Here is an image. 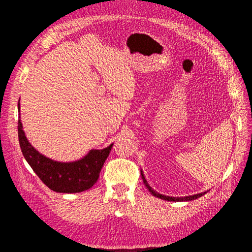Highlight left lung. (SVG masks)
I'll return each instance as SVG.
<instances>
[{"label":"left lung","instance_id":"left-lung-1","mask_svg":"<svg viewBox=\"0 0 252 252\" xmlns=\"http://www.w3.org/2000/svg\"><path fill=\"white\" fill-rule=\"evenodd\" d=\"M141 174H142V179H143L144 184L146 185V187L149 189V191H151L154 196H156V197L160 198V199L168 200V201H189V200L197 199V198H199V197H201L202 195L206 194V191H203V192H200V194H196V195H192V196H186V197H170V196L161 195V194H159V192L155 191V190L152 189V187L148 185L147 181L145 180V176H144V174H143V171H141Z\"/></svg>","mask_w":252,"mask_h":252}]
</instances>
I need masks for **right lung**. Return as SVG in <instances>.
Wrapping results in <instances>:
<instances>
[{
    "label": "right lung",
    "instance_id": "add662e5",
    "mask_svg": "<svg viewBox=\"0 0 252 252\" xmlns=\"http://www.w3.org/2000/svg\"><path fill=\"white\" fill-rule=\"evenodd\" d=\"M18 110L20 111L19 104ZM18 138L25 159L40 180L52 190L66 194L84 191L97 182L100 170L114 145L111 144L104 149H92L87 156L77 161L58 162L34 149L27 140L20 119L18 120Z\"/></svg>",
    "mask_w": 252,
    "mask_h": 252
}]
</instances>
